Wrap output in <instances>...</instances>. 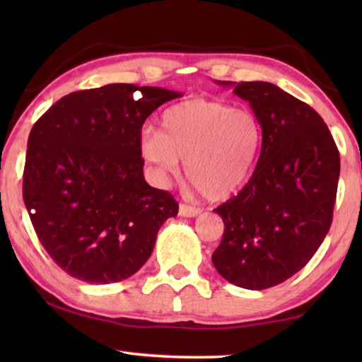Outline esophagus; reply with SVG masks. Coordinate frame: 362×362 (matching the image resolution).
<instances>
[{
    "label": "esophagus",
    "instance_id": "esophagus-1",
    "mask_svg": "<svg viewBox=\"0 0 362 362\" xmlns=\"http://www.w3.org/2000/svg\"><path fill=\"white\" fill-rule=\"evenodd\" d=\"M179 214L182 217H196V216H199L201 214V209L199 207H194V206H189V204H180L179 206Z\"/></svg>",
    "mask_w": 362,
    "mask_h": 362
}]
</instances>
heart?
Wrapping results in <instances>:
<instances>
[{"label":"heart","instance_id":"b5f03b06","mask_svg":"<svg viewBox=\"0 0 362 362\" xmlns=\"http://www.w3.org/2000/svg\"><path fill=\"white\" fill-rule=\"evenodd\" d=\"M263 129L257 116L231 103L192 99L164 112L161 132L148 131L140 155L159 177L175 175L180 159L185 179L209 201L236 193L259 161Z\"/></svg>","mask_w":362,"mask_h":362}]
</instances>
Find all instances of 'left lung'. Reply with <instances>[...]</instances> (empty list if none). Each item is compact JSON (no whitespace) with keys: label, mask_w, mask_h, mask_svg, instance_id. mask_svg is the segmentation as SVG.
Segmentation results:
<instances>
[{"label":"left lung","mask_w":362,"mask_h":362,"mask_svg":"<svg viewBox=\"0 0 362 362\" xmlns=\"http://www.w3.org/2000/svg\"><path fill=\"white\" fill-rule=\"evenodd\" d=\"M217 83L249 102L263 142L252 177L216 209L225 231L212 263L231 284L268 289L300 272L326 238L340 155L321 116L278 86Z\"/></svg>","instance_id":"obj_1"}]
</instances>
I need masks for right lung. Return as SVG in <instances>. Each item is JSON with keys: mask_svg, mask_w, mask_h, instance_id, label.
Returning <instances> with one entry per match:
<instances>
[{"mask_svg": "<svg viewBox=\"0 0 362 362\" xmlns=\"http://www.w3.org/2000/svg\"><path fill=\"white\" fill-rule=\"evenodd\" d=\"M182 93L107 84L65 95L35 122L23 169V203L57 265L93 284L118 283L148 260L173 194L144 177L145 119Z\"/></svg>", "mask_w": 362, "mask_h": 362, "instance_id": "obj_1", "label": "right lung"}]
</instances>
